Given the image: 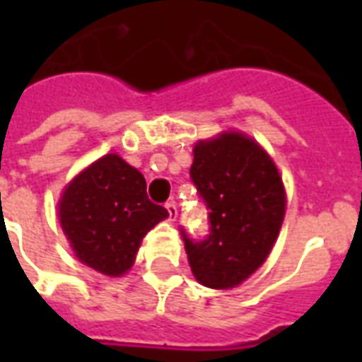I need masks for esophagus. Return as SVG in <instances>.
Returning <instances> with one entry per match:
<instances>
[{
    "label": "esophagus",
    "instance_id": "1",
    "mask_svg": "<svg viewBox=\"0 0 362 362\" xmlns=\"http://www.w3.org/2000/svg\"><path fill=\"white\" fill-rule=\"evenodd\" d=\"M165 209H167V214H169V220H176V216H178V209H176V204L173 201L169 203H165Z\"/></svg>",
    "mask_w": 362,
    "mask_h": 362
}]
</instances>
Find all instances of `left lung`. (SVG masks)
Returning a JSON list of instances; mask_svg holds the SVG:
<instances>
[{"mask_svg": "<svg viewBox=\"0 0 362 362\" xmlns=\"http://www.w3.org/2000/svg\"><path fill=\"white\" fill-rule=\"evenodd\" d=\"M189 178L209 210V235L192 238L180 227L193 276L229 289L264 263L280 233L286 192L276 165L257 142L238 133L201 141Z\"/></svg>", "mask_w": 362, "mask_h": 362, "instance_id": "left-lung-1", "label": "left lung"}]
</instances>
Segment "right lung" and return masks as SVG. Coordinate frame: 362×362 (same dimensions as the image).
Instances as JSON below:
<instances>
[{"instance_id": "obj_1", "label": "right lung", "mask_w": 362, "mask_h": 362, "mask_svg": "<svg viewBox=\"0 0 362 362\" xmlns=\"http://www.w3.org/2000/svg\"><path fill=\"white\" fill-rule=\"evenodd\" d=\"M167 216L148 199L144 176L116 153L82 170L59 201V223L78 261L107 276L129 270L142 237Z\"/></svg>"}]
</instances>
